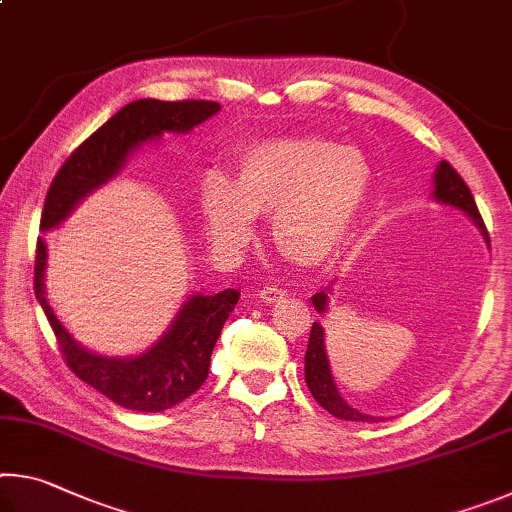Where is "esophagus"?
I'll return each mask as SVG.
<instances>
[{
	"label": "esophagus",
	"mask_w": 512,
	"mask_h": 512,
	"mask_svg": "<svg viewBox=\"0 0 512 512\" xmlns=\"http://www.w3.org/2000/svg\"><path fill=\"white\" fill-rule=\"evenodd\" d=\"M259 298H262L264 302H268V305H271V302H277L280 298H284L287 296V291L284 289H280L277 287V284H266V287H262L259 289V293H257Z\"/></svg>",
	"instance_id": "esophagus-1"
}]
</instances>
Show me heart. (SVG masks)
I'll return each instance as SVG.
<instances>
[{
	"mask_svg": "<svg viewBox=\"0 0 512 512\" xmlns=\"http://www.w3.org/2000/svg\"><path fill=\"white\" fill-rule=\"evenodd\" d=\"M372 167L357 146L327 137H275L237 155L232 183L207 176L198 207L207 239L221 253H239L255 235V214L275 216L282 255L323 266L348 244L368 201Z\"/></svg>",
	"mask_w": 512,
	"mask_h": 512,
	"instance_id": "1",
	"label": "heart"
}]
</instances>
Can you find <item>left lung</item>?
Returning a JSON list of instances; mask_svg holds the SVG:
<instances>
[{"instance_id": "1", "label": "left lung", "mask_w": 512, "mask_h": 512, "mask_svg": "<svg viewBox=\"0 0 512 512\" xmlns=\"http://www.w3.org/2000/svg\"><path fill=\"white\" fill-rule=\"evenodd\" d=\"M433 185H436V192H433V198H436V201L461 207L465 214H470L472 219L479 223L483 235L488 237L483 219H481V212H479V207H476L470 187L465 185L461 173H458L447 160L438 164ZM311 302H314V307L318 311H325V305H327L325 291L316 293V296L311 298ZM305 381H307V388L311 391V395H314V400L323 406L325 411L336 415V418L352 420V422H377V418H372V415L354 411L352 406L339 395V391H336L332 370H329L327 354H325V334H323V327H320L318 323L311 325L309 345H307V354H305Z\"/></svg>"}]
</instances>
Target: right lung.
<instances>
[{"label": "right lung", "mask_w": 512, "mask_h": 512, "mask_svg": "<svg viewBox=\"0 0 512 512\" xmlns=\"http://www.w3.org/2000/svg\"><path fill=\"white\" fill-rule=\"evenodd\" d=\"M219 108L221 106L216 101L201 99H140L128 103L97 128L88 140L76 146L63 162V167L58 169L47 189L40 228L49 230L63 221L85 194L115 176L128 151H133L135 146L151 137H160L164 131H192L196 124L219 112ZM45 259V244L38 239L33 291H36L40 307L54 329L67 368L76 377L124 409L142 413L171 409L203 386L216 339L221 336L223 323L239 300L237 289H225L214 296L189 298L178 318L173 320L169 332L142 357L106 359L83 350L58 323L54 309L45 298V284H42Z\"/></svg>", "instance_id": "add662e5"}]
</instances>
